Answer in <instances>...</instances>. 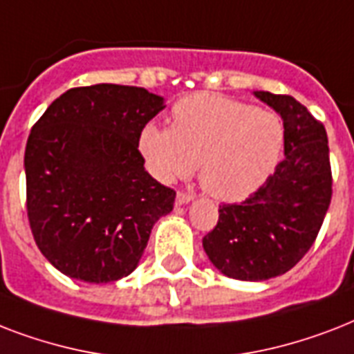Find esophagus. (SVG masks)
Instances as JSON below:
<instances>
[{
    "label": "esophagus",
    "mask_w": 354,
    "mask_h": 354,
    "mask_svg": "<svg viewBox=\"0 0 354 354\" xmlns=\"http://www.w3.org/2000/svg\"><path fill=\"white\" fill-rule=\"evenodd\" d=\"M193 200V194L189 193H178L176 194V205H185Z\"/></svg>",
    "instance_id": "34e87169"
}]
</instances>
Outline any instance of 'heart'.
<instances>
[{"mask_svg":"<svg viewBox=\"0 0 354 354\" xmlns=\"http://www.w3.org/2000/svg\"><path fill=\"white\" fill-rule=\"evenodd\" d=\"M172 124H145L139 152L160 182L189 178L198 163L202 187L221 202H242L263 187L279 163L285 130L275 113L218 93L185 97Z\"/></svg>","mask_w":354,"mask_h":354,"instance_id":"obj_1","label":"heart"}]
</instances>
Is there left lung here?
Here are the masks:
<instances>
[{
  "label": "left lung",
  "instance_id": "8db88e82",
  "mask_svg": "<svg viewBox=\"0 0 354 354\" xmlns=\"http://www.w3.org/2000/svg\"><path fill=\"white\" fill-rule=\"evenodd\" d=\"M253 95L283 119L285 158L257 193L221 205L202 241L211 264L239 281L272 279L296 266L316 241L333 194L324 124L294 97Z\"/></svg>",
  "mask_w": 354,
  "mask_h": 354
}]
</instances>
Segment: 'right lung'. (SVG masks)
<instances>
[{"label": "right lung", "instance_id": "obj_1", "mask_svg": "<svg viewBox=\"0 0 354 354\" xmlns=\"http://www.w3.org/2000/svg\"><path fill=\"white\" fill-rule=\"evenodd\" d=\"M165 99L138 86L73 88L38 119L25 147L36 246L71 279L113 283L138 268L176 193L145 171L139 132Z\"/></svg>", "mask_w": 354, "mask_h": 354}]
</instances>
